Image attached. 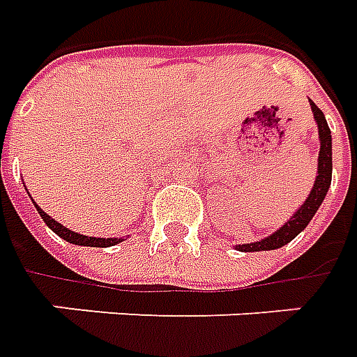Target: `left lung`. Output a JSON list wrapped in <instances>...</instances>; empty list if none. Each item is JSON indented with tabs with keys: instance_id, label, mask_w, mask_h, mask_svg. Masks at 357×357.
I'll return each instance as SVG.
<instances>
[{
	"instance_id": "left-lung-1",
	"label": "left lung",
	"mask_w": 357,
	"mask_h": 357,
	"mask_svg": "<svg viewBox=\"0 0 357 357\" xmlns=\"http://www.w3.org/2000/svg\"><path fill=\"white\" fill-rule=\"evenodd\" d=\"M313 111V119L317 123L319 128V159H317V178L313 183V188L310 192V196L305 198L302 206L298 207L287 223L280 227L279 231H275L269 234L267 238H261L259 242H252V244H242L236 246L240 252H264V250H277L288 244L290 240H294L300 232L304 231L307 223L313 219V215L317 213L321 202L325 199L331 186V176H333V140H331V128L327 125V119L323 115V111L310 102Z\"/></svg>"
}]
</instances>
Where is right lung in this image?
Listing matches in <instances>:
<instances>
[{"label":"right lung","mask_w":357,"mask_h":357,"mask_svg":"<svg viewBox=\"0 0 357 357\" xmlns=\"http://www.w3.org/2000/svg\"><path fill=\"white\" fill-rule=\"evenodd\" d=\"M34 202V199H32ZM34 206H36L38 213L40 217L44 219V223L52 229L57 236H61L63 240H67L70 244H77V246H92V248H109V246H115L119 242H123V238H96V236H84V234H78L75 231H69L67 227H63L61 223H57L55 219H52L50 215L45 213L42 207L38 206L36 202H34Z\"/></svg>","instance_id":"1"}]
</instances>
